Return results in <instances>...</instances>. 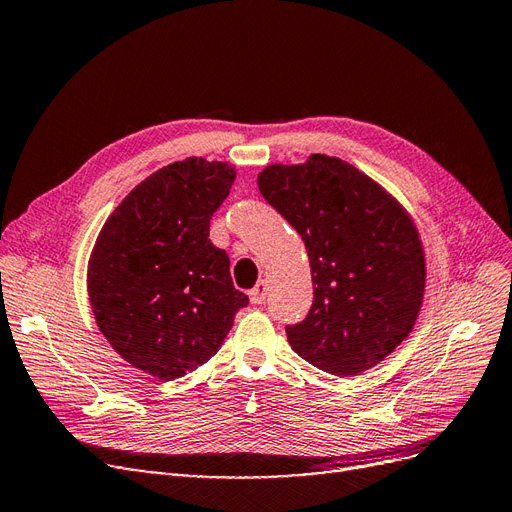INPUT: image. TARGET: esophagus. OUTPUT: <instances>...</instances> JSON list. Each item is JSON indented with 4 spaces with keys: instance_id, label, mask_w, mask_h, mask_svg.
<instances>
[{
    "instance_id": "esophagus-1",
    "label": "esophagus",
    "mask_w": 512,
    "mask_h": 512,
    "mask_svg": "<svg viewBox=\"0 0 512 512\" xmlns=\"http://www.w3.org/2000/svg\"><path fill=\"white\" fill-rule=\"evenodd\" d=\"M268 291H270V282H268V280H259V282L255 284V288H251V293H249L251 303H255V305L263 303L265 297H268Z\"/></svg>"
}]
</instances>
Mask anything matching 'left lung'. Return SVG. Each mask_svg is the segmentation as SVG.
Returning <instances> with one entry per match:
<instances>
[{"instance_id": "left-lung-1", "label": "left lung", "mask_w": 512, "mask_h": 512, "mask_svg": "<svg viewBox=\"0 0 512 512\" xmlns=\"http://www.w3.org/2000/svg\"><path fill=\"white\" fill-rule=\"evenodd\" d=\"M257 186L303 238L311 265L314 303L286 326L293 351L337 376L383 362L412 332L425 297V251L410 213L328 154L268 165Z\"/></svg>"}]
</instances>
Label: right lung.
Wrapping results in <instances>:
<instances>
[{
	"instance_id": "obj_1",
	"label": "right lung",
	"mask_w": 512,
	"mask_h": 512,
	"mask_svg": "<svg viewBox=\"0 0 512 512\" xmlns=\"http://www.w3.org/2000/svg\"><path fill=\"white\" fill-rule=\"evenodd\" d=\"M234 180L221 161L171 163L133 188L96 238L87 263L96 324L125 362L161 381L205 364L249 305L230 257L209 240Z\"/></svg>"
}]
</instances>
